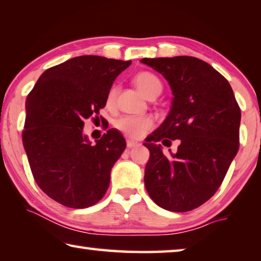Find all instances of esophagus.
I'll list each match as a JSON object with an SVG mask.
<instances>
[{"label": "esophagus", "mask_w": 261, "mask_h": 261, "mask_svg": "<svg viewBox=\"0 0 261 261\" xmlns=\"http://www.w3.org/2000/svg\"><path fill=\"white\" fill-rule=\"evenodd\" d=\"M140 143L135 142V141H132V140H128L127 141V149H130V148H134V147H138Z\"/></svg>", "instance_id": "34e87169"}]
</instances>
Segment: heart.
I'll list each match as a JSON object with an SVG mask.
<instances>
[{
    "label": "heart",
    "instance_id": "heart-1",
    "mask_svg": "<svg viewBox=\"0 0 261 261\" xmlns=\"http://www.w3.org/2000/svg\"><path fill=\"white\" fill-rule=\"evenodd\" d=\"M134 83L140 92L146 97H148L156 89L161 90V82L150 72H140L135 75ZM115 93H117V91H115L114 87L108 92L107 103H112L114 101ZM153 120L149 117H134V115H125V117L119 118L115 121V127L119 130H121L123 134L133 139L141 138L147 130H149L153 127Z\"/></svg>",
    "mask_w": 261,
    "mask_h": 261
}]
</instances>
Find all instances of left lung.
<instances>
[{"instance_id": "8db88e82", "label": "left lung", "mask_w": 261, "mask_h": 261, "mask_svg": "<svg viewBox=\"0 0 261 261\" xmlns=\"http://www.w3.org/2000/svg\"><path fill=\"white\" fill-rule=\"evenodd\" d=\"M141 63L161 73L174 95L168 117L143 143L150 153L144 186L162 209L194 210L218 190L238 153L240 108L227 80L206 62L177 56ZM171 139L180 146L166 155L155 142L169 146Z\"/></svg>"}]
</instances>
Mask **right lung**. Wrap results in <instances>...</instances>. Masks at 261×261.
I'll return each mask as SVG.
<instances>
[{
  "mask_svg": "<svg viewBox=\"0 0 261 261\" xmlns=\"http://www.w3.org/2000/svg\"><path fill=\"white\" fill-rule=\"evenodd\" d=\"M130 63L71 58L44 71L28 95L22 135L28 161L38 187L64 206L89 207L106 194L126 141L112 128L92 144L84 121L106 106L112 84Z\"/></svg>",
  "mask_w": 261,
  "mask_h": 261,
  "instance_id": "obj_1",
  "label": "right lung"
}]
</instances>
